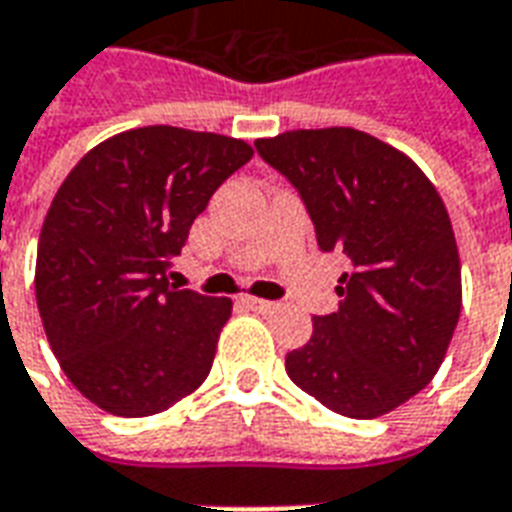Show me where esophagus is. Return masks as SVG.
Returning a JSON list of instances; mask_svg holds the SVG:
<instances>
[{"instance_id": "34e87169", "label": "esophagus", "mask_w": 512, "mask_h": 512, "mask_svg": "<svg viewBox=\"0 0 512 512\" xmlns=\"http://www.w3.org/2000/svg\"><path fill=\"white\" fill-rule=\"evenodd\" d=\"M245 305H248V308H253V311H256V313H272V311H275V308H278L275 302L259 300V297H245Z\"/></svg>"}]
</instances>
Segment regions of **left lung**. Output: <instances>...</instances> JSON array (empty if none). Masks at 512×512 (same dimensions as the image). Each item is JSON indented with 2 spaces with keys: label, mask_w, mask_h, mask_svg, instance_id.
Instances as JSON below:
<instances>
[{
  "label": "left lung",
  "mask_w": 512,
  "mask_h": 512,
  "mask_svg": "<svg viewBox=\"0 0 512 512\" xmlns=\"http://www.w3.org/2000/svg\"><path fill=\"white\" fill-rule=\"evenodd\" d=\"M256 152L297 188L319 248L352 264L338 311L313 316L286 374L343 417L393 412L434 379L461 313L445 201L414 160L363 130H289Z\"/></svg>",
  "instance_id": "left-lung-1"
}]
</instances>
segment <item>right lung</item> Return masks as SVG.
<instances>
[{"label":"right lung","instance_id":"right-lung-1","mask_svg":"<svg viewBox=\"0 0 512 512\" xmlns=\"http://www.w3.org/2000/svg\"><path fill=\"white\" fill-rule=\"evenodd\" d=\"M253 158L240 138L149 125L89 149L48 207L35 294L51 352L119 417L166 412L210 374L229 297L169 283L212 193Z\"/></svg>","mask_w":512,"mask_h":512}]
</instances>
